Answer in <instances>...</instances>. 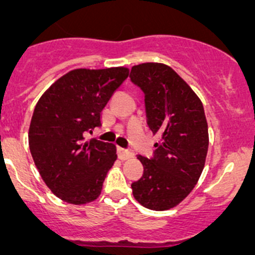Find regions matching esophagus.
<instances>
[{"instance_id":"obj_1","label":"esophagus","mask_w":255,"mask_h":255,"mask_svg":"<svg viewBox=\"0 0 255 255\" xmlns=\"http://www.w3.org/2000/svg\"><path fill=\"white\" fill-rule=\"evenodd\" d=\"M117 154H118V158L121 159V160H126V159H130L133 158V151L130 150V149H126V148H121V146H118L117 148Z\"/></svg>"}]
</instances>
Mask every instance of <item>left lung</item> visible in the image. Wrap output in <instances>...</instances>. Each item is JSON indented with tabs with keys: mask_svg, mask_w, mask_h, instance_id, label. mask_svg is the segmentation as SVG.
Returning <instances> with one entry per match:
<instances>
[{
	"mask_svg": "<svg viewBox=\"0 0 255 255\" xmlns=\"http://www.w3.org/2000/svg\"><path fill=\"white\" fill-rule=\"evenodd\" d=\"M130 81L144 92L146 122L153 134V158L138 155L143 176L132 184L144 207L165 211L179 205L201 175L208 149V127L201 100L165 64L134 65Z\"/></svg>",
	"mask_w": 255,
	"mask_h": 255,
	"instance_id": "left-lung-1",
	"label": "left lung"
}]
</instances>
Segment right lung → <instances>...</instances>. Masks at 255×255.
Returning <instances> with one entry per match:
<instances>
[{"mask_svg":"<svg viewBox=\"0 0 255 255\" xmlns=\"http://www.w3.org/2000/svg\"><path fill=\"white\" fill-rule=\"evenodd\" d=\"M129 75L127 68L69 71L42 95L29 126L30 154L54 195L73 205L100 196L107 171L117 159L116 145L85 142L101 126V112Z\"/></svg>","mask_w":255,"mask_h":255,"instance_id":"obj_1","label":"right lung"}]
</instances>
